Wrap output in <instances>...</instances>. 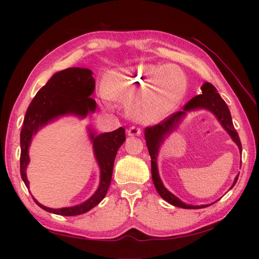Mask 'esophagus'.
Returning <instances> with one entry per match:
<instances>
[{"label":"esophagus","instance_id":"esophagus-1","mask_svg":"<svg viewBox=\"0 0 259 259\" xmlns=\"http://www.w3.org/2000/svg\"><path fill=\"white\" fill-rule=\"evenodd\" d=\"M142 134V130L136 127V126H132L127 130V135L128 136H139Z\"/></svg>","mask_w":259,"mask_h":259}]
</instances>
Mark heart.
<instances>
[{"mask_svg": "<svg viewBox=\"0 0 259 259\" xmlns=\"http://www.w3.org/2000/svg\"><path fill=\"white\" fill-rule=\"evenodd\" d=\"M186 90V75L179 67L153 64L109 70L101 86L105 98L127 103L130 114L144 123H155L173 111Z\"/></svg>", "mask_w": 259, "mask_h": 259, "instance_id": "1", "label": "heart"}]
</instances>
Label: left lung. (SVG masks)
Instances as JSON below:
<instances>
[{"label":"left lung","instance_id":"obj_1","mask_svg":"<svg viewBox=\"0 0 259 259\" xmlns=\"http://www.w3.org/2000/svg\"><path fill=\"white\" fill-rule=\"evenodd\" d=\"M202 94L193 97L190 101L185 105L183 108V111H178L174 114L169 115L166 120L162 121L160 124L154 125V126L146 127L145 128V139L147 148L149 150V154L151 156V174H152V180L156 191L161 195V198L168 202L169 204L182 207V208H188V209H198L207 207L213 204H206V205H191L187 204V203L183 202L180 199H178L176 195H174L171 192H169L165 187H164L161 177L159 175V169H158V155L160 148L163 145L165 138L171 134V133L175 132L176 128L179 126V124L183 122L184 117L187 115L188 112L191 111H197V110H207L213 113L218 122L221 123L223 128L228 133L231 139L233 140L236 145L239 148L240 153L242 152V145L240 142V138L238 133L233 126L231 114L229 111V108L225 103V100L221 97V95L217 93L216 89L213 85L208 82L203 83L201 86ZM239 174L236 176L233 180V184L230 189H232L233 186L236 185L238 180Z\"/></svg>","mask_w":259,"mask_h":259}]
</instances>
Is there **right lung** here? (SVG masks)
<instances>
[{
    "label": "right lung",
    "instance_id": "right-lung-1",
    "mask_svg": "<svg viewBox=\"0 0 259 259\" xmlns=\"http://www.w3.org/2000/svg\"><path fill=\"white\" fill-rule=\"evenodd\" d=\"M95 91L93 72L85 68H68L56 72L43 88L36 93L29 105L20 132V175L29 189L27 167L29 165V148L33 136L45 125L62 116L73 115L80 119L96 111V101L91 98ZM93 144L94 155L100 170V180L97 190L90 199L81 204L61 208H51L42 205L33 197L36 204L50 213L62 216H76L89 211L104 200L111 183L114 159L119 148L125 142L123 127L113 132L96 134L88 127Z\"/></svg>",
    "mask_w": 259,
    "mask_h": 259
}]
</instances>
